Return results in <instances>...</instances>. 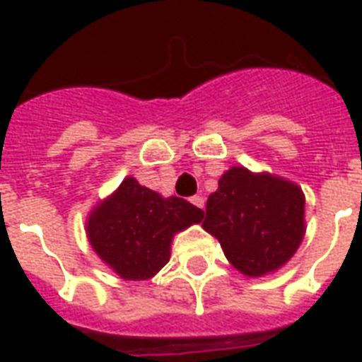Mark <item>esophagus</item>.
Returning <instances> with one entry per match:
<instances>
[{"label": "esophagus", "instance_id": "obj_1", "mask_svg": "<svg viewBox=\"0 0 362 362\" xmlns=\"http://www.w3.org/2000/svg\"><path fill=\"white\" fill-rule=\"evenodd\" d=\"M189 201H192V203L195 204L197 209H204V199L203 197H199V195H195V197H192V199H189Z\"/></svg>", "mask_w": 362, "mask_h": 362}]
</instances>
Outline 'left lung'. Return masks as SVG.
I'll list each match as a JSON object with an SVG mask.
<instances>
[{
    "label": "left lung",
    "instance_id": "obj_1",
    "mask_svg": "<svg viewBox=\"0 0 362 362\" xmlns=\"http://www.w3.org/2000/svg\"><path fill=\"white\" fill-rule=\"evenodd\" d=\"M204 231L220 240L242 274L264 276L286 264L304 237V193L280 176L231 167L206 201Z\"/></svg>",
    "mask_w": 362,
    "mask_h": 362
}]
</instances>
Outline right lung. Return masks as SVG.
Returning a JSON list of instances; mask_svg holds the SVG:
<instances>
[{
	"mask_svg": "<svg viewBox=\"0 0 362 362\" xmlns=\"http://www.w3.org/2000/svg\"><path fill=\"white\" fill-rule=\"evenodd\" d=\"M204 212L180 197H161L125 178L86 221L93 252L124 280H148L169 263L175 233L199 223Z\"/></svg>",
	"mask_w": 362,
	"mask_h": 362,
	"instance_id": "1",
	"label": "right lung"
}]
</instances>
